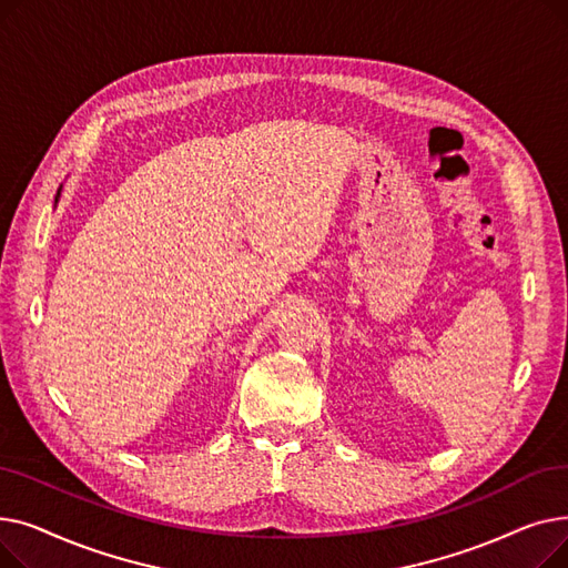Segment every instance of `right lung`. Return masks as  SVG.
<instances>
[{
  "instance_id": "1",
  "label": "right lung",
  "mask_w": 568,
  "mask_h": 568,
  "mask_svg": "<svg viewBox=\"0 0 568 568\" xmlns=\"http://www.w3.org/2000/svg\"><path fill=\"white\" fill-rule=\"evenodd\" d=\"M59 195H62V186H59V191H57V195H54V204L59 202Z\"/></svg>"
}]
</instances>
